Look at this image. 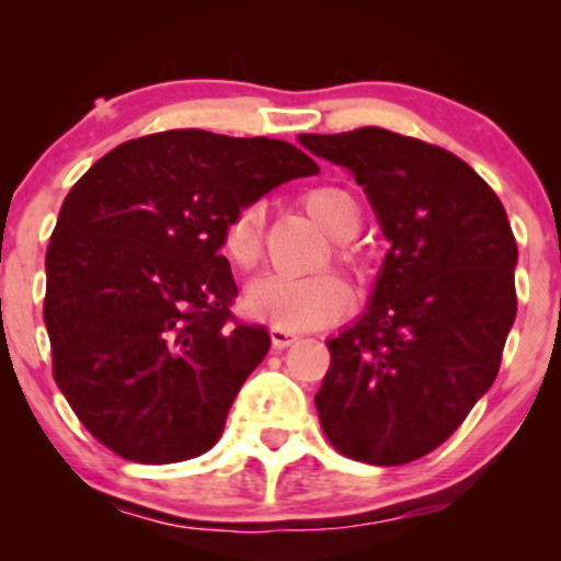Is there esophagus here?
<instances>
[{"instance_id":"esophagus-1","label":"esophagus","mask_w":561,"mask_h":561,"mask_svg":"<svg viewBox=\"0 0 561 561\" xmlns=\"http://www.w3.org/2000/svg\"><path fill=\"white\" fill-rule=\"evenodd\" d=\"M298 340V334L285 330V327H272V345L274 351H285V347H289Z\"/></svg>"}]
</instances>
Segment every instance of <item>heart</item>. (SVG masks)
<instances>
[{
    "label": "heart",
    "mask_w": 561,
    "mask_h": 561,
    "mask_svg": "<svg viewBox=\"0 0 561 561\" xmlns=\"http://www.w3.org/2000/svg\"><path fill=\"white\" fill-rule=\"evenodd\" d=\"M300 205L334 240H347L358 231L362 208L343 186L319 184L302 192ZM221 250L237 272H253L263 255V208L244 203L227 216L221 227ZM334 255L356 266V255L337 242ZM353 293L340 274L321 272L313 276H261L248 289V311L285 330H317L345 317Z\"/></svg>",
    "instance_id": "heart-1"
}]
</instances>
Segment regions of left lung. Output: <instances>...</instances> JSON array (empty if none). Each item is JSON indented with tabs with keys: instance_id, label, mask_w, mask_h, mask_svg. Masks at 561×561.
<instances>
[{
	"instance_id": "8db88e82",
	"label": "left lung",
	"mask_w": 561,
	"mask_h": 561,
	"mask_svg": "<svg viewBox=\"0 0 561 561\" xmlns=\"http://www.w3.org/2000/svg\"><path fill=\"white\" fill-rule=\"evenodd\" d=\"M300 145L356 176L390 240L369 311L327 343L321 430L347 459L409 465L446 443L499 375L517 242L485 179L443 147L377 126Z\"/></svg>"
}]
</instances>
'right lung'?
Segmentation results:
<instances>
[{
	"label": "right lung",
	"mask_w": 561,
	"mask_h": 561,
	"mask_svg": "<svg viewBox=\"0 0 561 561\" xmlns=\"http://www.w3.org/2000/svg\"><path fill=\"white\" fill-rule=\"evenodd\" d=\"M282 139L171 128L124 141L62 203L47 248L53 375L121 459L173 465L216 446L272 337L231 313L227 216L317 173Z\"/></svg>",
	"instance_id": "right-lung-1"
}]
</instances>
